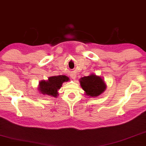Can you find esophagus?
I'll return each instance as SVG.
<instances>
[{
  "label": "esophagus",
  "mask_w": 146,
  "mask_h": 146,
  "mask_svg": "<svg viewBox=\"0 0 146 146\" xmlns=\"http://www.w3.org/2000/svg\"><path fill=\"white\" fill-rule=\"evenodd\" d=\"M71 79H76V75H75V74H72V75H71Z\"/></svg>",
  "instance_id": "34e87169"
}]
</instances>
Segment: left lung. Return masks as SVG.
I'll return each instance as SVG.
<instances>
[{
  "mask_svg": "<svg viewBox=\"0 0 146 146\" xmlns=\"http://www.w3.org/2000/svg\"><path fill=\"white\" fill-rule=\"evenodd\" d=\"M82 88L89 97H97L102 94L106 89V84L104 79L94 74L80 79Z\"/></svg>",
  "mask_w": 146,
  "mask_h": 146,
  "instance_id": "obj_1",
  "label": "left lung"
}]
</instances>
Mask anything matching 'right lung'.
Instances as JSON below:
<instances>
[{
    "instance_id": "obj_1",
    "label": "right lung",
    "mask_w": 146,
    "mask_h": 146,
    "mask_svg": "<svg viewBox=\"0 0 146 146\" xmlns=\"http://www.w3.org/2000/svg\"><path fill=\"white\" fill-rule=\"evenodd\" d=\"M69 80V77L66 75L52 76L47 80H40L38 84V90L41 94L56 98L58 96V91L62 87V84Z\"/></svg>"
}]
</instances>
